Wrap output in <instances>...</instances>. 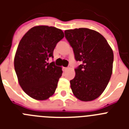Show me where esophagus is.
Returning <instances> with one entry per match:
<instances>
[{"label": "esophagus", "instance_id": "obj_1", "mask_svg": "<svg viewBox=\"0 0 129 129\" xmlns=\"http://www.w3.org/2000/svg\"><path fill=\"white\" fill-rule=\"evenodd\" d=\"M62 69H63L64 71H65V70H67V69H68V67H63V68H62Z\"/></svg>", "mask_w": 129, "mask_h": 129}]
</instances>
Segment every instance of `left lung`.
I'll return each instance as SVG.
<instances>
[{
    "mask_svg": "<svg viewBox=\"0 0 129 129\" xmlns=\"http://www.w3.org/2000/svg\"><path fill=\"white\" fill-rule=\"evenodd\" d=\"M65 37L73 48L75 59L81 64L75 69L70 80L73 94L78 100H95L107 87L113 67L114 53L103 35L88 28L64 31Z\"/></svg>",
    "mask_w": 129,
    "mask_h": 129,
    "instance_id": "8db88e82",
    "label": "left lung"
}]
</instances>
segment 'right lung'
<instances>
[{"label":"right lung","instance_id":"obj_1","mask_svg":"<svg viewBox=\"0 0 129 129\" xmlns=\"http://www.w3.org/2000/svg\"><path fill=\"white\" fill-rule=\"evenodd\" d=\"M64 36L60 29L37 26L20 40L14 59L15 70L22 90L35 100H47L56 90L62 68L47 61L53 57L55 47Z\"/></svg>","mask_w":129,"mask_h":129}]
</instances>
